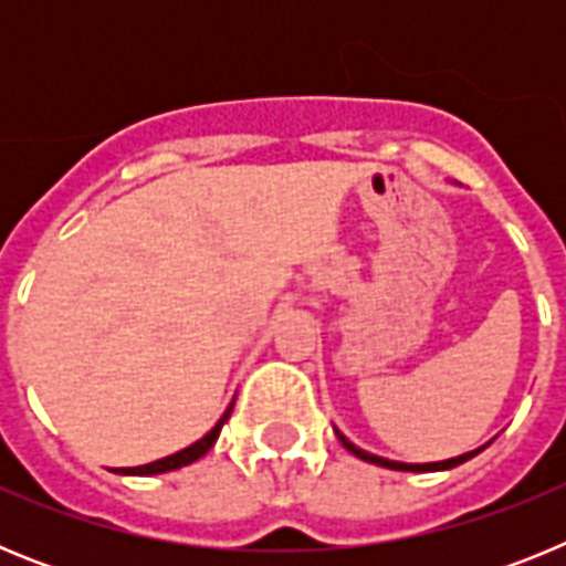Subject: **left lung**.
<instances>
[{
	"mask_svg": "<svg viewBox=\"0 0 566 566\" xmlns=\"http://www.w3.org/2000/svg\"><path fill=\"white\" fill-rule=\"evenodd\" d=\"M334 433H337V437H339V442H343L345 451H352L354 457L363 459V462L379 464V468H388V470H411V473H431V470H451V468H457V464H462V462H468V459H473V457H476V453H482L484 448H488V444H490V442L482 444V448H476V451L462 453V457L442 459V462H422V464H413V462H394V459H385V457H377V453L363 451V448H357V444H354L352 439H345L343 433L337 431V428H334Z\"/></svg>",
	"mask_w": 566,
	"mask_h": 566,
	"instance_id": "obj_1",
	"label": "left lung"
}]
</instances>
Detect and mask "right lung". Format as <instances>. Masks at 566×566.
<instances>
[{
    "label": "right lung",
    "mask_w": 566,
    "mask_h": 566,
    "mask_svg": "<svg viewBox=\"0 0 566 566\" xmlns=\"http://www.w3.org/2000/svg\"><path fill=\"white\" fill-rule=\"evenodd\" d=\"M232 405H229L227 411H223V417L218 419V422H214V428L207 433V437H201V439H198V442H192V444H189V448H184V451L172 453V457L155 459V462H149V464H138V468H118V470H115V473H122V476H155V473H169V470L187 468V464H192L195 459H201L203 453H207L209 448H212V444L218 442V437H221L223 422H227L229 413H232Z\"/></svg>",
    "instance_id": "1"
}]
</instances>
